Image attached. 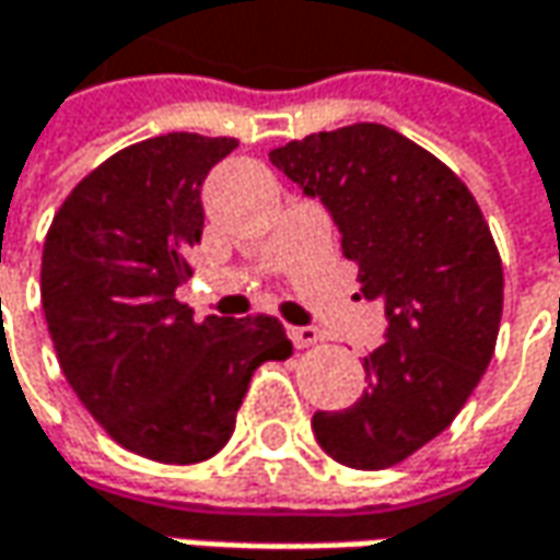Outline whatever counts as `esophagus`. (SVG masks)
Returning a JSON list of instances; mask_svg holds the SVG:
<instances>
[{
	"mask_svg": "<svg viewBox=\"0 0 560 560\" xmlns=\"http://www.w3.org/2000/svg\"><path fill=\"white\" fill-rule=\"evenodd\" d=\"M287 334H290L295 349H308V346H314V342L320 339L317 327H287Z\"/></svg>",
	"mask_w": 560,
	"mask_h": 560,
	"instance_id": "esophagus-1",
	"label": "esophagus"
}]
</instances>
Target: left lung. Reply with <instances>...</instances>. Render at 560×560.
<instances>
[{
  "label": "left lung",
  "instance_id": "8db88e82",
  "mask_svg": "<svg viewBox=\"0 0 560 560\" xmlns=\"http://www.w3.org/2000/svg\"><path fill=\"white\" fill-rule=\"evenodd\" d=\"M270 162L327 205L361 295L389 320L364 358V396L317 411L314 436L346 467H393L440 436L492 361L505 299L495 240L462 177L383 124L292 140Z\"/></svg>",
  "mask_w": 560,
  "mask_h": 560
}]
</instances>
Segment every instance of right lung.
Returning <instances> with one entry per match:
<instances>
[{"label": "right lung", "instance_id": "add662e5", "mask_svg": "<svg viewBox=\"0 0 560 560\" xmlns=\"http://www.w3.org/2000/svg\"><path fill=\"white\" fill-rule=\"evenodd\" d=\"M240 140L167 133L90 171L43 243V314L61 374L112 440L196 464L233 436L252 374L287 361L277 317H192L174 292L202 243V184Z\"/></svg>", "mask_w": 560, "mask_h": 560}]
</instances>
